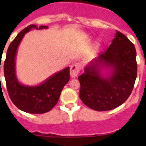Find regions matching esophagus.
<instances>
[{"label":"esophagus","mask_w":146,"mask_h":146,"mask_svg":"<svg viewBox=\"0 0 146 146\" xmlns=\"http://www.w3.org/2000/svg\"><path fill=\"white\" fill-rule=\"evenodd\" d=\"M81 69V65L79 63H75L71 66L70 68V75L72 78H75L77 77Z\"/></svg>","instance_id":"34e87169"}]
</instances>
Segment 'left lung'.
<instances>
[{"mask_svg":"<svg viewBox=\"0 0 146 146\" xmlns=\"http://www.w3.org/2000/svg\"><path fill=\"white\" fill-rule=\"evenodd\" d=\"M136 55L133 44L116 31L108 50L91 60L78 77L82 102L96 111L113 110L124 103L137 78Z\"/></svg>","mask_w":146,"mask_h":146,"instance_id":"obj_1","label":"left lung"}]
</instances>
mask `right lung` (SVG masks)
Here are the masks:
<instances>
[{
	"label": "right lung",
	"instance_id": "1",
	"mask_svg": "<svg viewBox=\"0 0 146 146\" xmlns=\"http://www.w3.org/2000/svg\"><path fill=\"white\" fill-rule=\"evenodd\" d=\"M32 28L47 29L48 26L30 25L23 29L8 48L3 70L9 96L17 108L28 113L41 114L50 111L57 104L62 89L69 81L70 74L69 67H67L51 75L38 86H25L18 81L15 67L17 48L25 33Z\"/></svg>",
	"mask_w": 146,
	"mask_h": 146
}]
</instances>
